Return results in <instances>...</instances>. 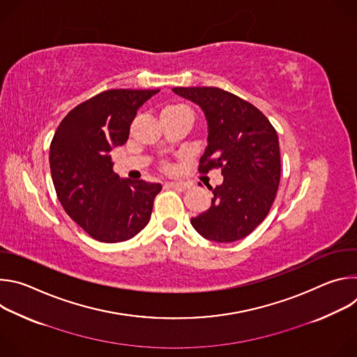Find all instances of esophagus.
Returning <instances> with one entry per match:
<instances>
[{
    "mask_svg": "<svg viewBox=\"0 0 357 357\" xmlns=\"http://www.w3.org/2000/svg\"><path fill=\"white\" fill-rule=\"evenodd\" d=\"M169 188H172V189H176V190H186V189H189L192 185L189 183V182H168L167 183Z\"/></svg>",
    "mask_w": 357,
    "mask_h": 357,
    "instance_id": "1",
    "label": "esophagus"
}]
</instances>
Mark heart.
<instances>
[{"label": "heart", "instance_id": "heart-1", "mask_svg": "<svg viewBox=\"0 0 357 357\" xmlns=\"http://www.w3.org/2000/svg\"><path fill=\"white\" fill-rule=\"evenodd\" d=\"M169 109H186V107H183V106H169V107H165L164 110H169Z\"/></svg>", "mask_w": 357, "mask_h": 357}]
</instances>
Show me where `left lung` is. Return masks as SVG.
I'll return each mask as SVG.
<instances>
[{
	"mask_svg": "<svg viewBox=\"0 0 357 357\" xmlns=\"http://www.w3.org/2000/svg\"><path fill=\"white\" fill-rule=\"evenodd\" d=\"M199 105L208 120V146L199 172L220 168L223 183L212 206L190 219L208 240L231 243L248 236L268 215L281 176L278 135L268 119L248 101L219 87H175Z\"/></svg>",
	"mask_w": 357,
	"mask_h": 357,
	"instance_id": "8db88e82",
	"label": "left lung"
}]
</instances>
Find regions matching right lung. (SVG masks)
I'll return each instance as SVG.
<instances>
[{
  "instance_id": "right-lung-1",
  "label": "right lung",
  "mask_w": 357,
  "mask_h": 357,
  "mask_svg": "<svg viewBox=\"0 0 357 357\" xmlns=\"http://www.w3.org/2000/svg\"><path fill=\"white\" fill-rule=\"evenodd\" d=\"M158 91L100 93L70 110L50 142V174L61 205L94 240L126 241L149 222L162 186L120 178L110 152L127 142L137 110Z\"/></svg>"
}]
</instances>
